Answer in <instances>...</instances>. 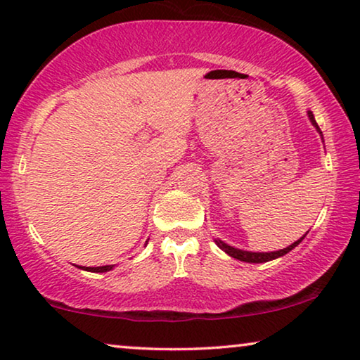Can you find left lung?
Returning <instances> with one entry per match:
<instances>
[{"mask_svg": "<svg viewBox=\"0 0 360 360\" xmlns=\"http://www.w3.org/2000/svg\"><path fill=\"white\" fill-rule=\"evenodd\" d=\"M307 116L310 122H312V126L317 129V132L320 134L321 141H323V134H321L320 127L317 124V121H315L314 117V112L312 111H307ZM309 233V231H307ZM307 233H305L302 238L297 239L296 243H292L291 245H288V248H284L281 250H275V252H250V250H243V249H238V248H233V245H229L226 243H223L221 239H214V243H217V245L219 249H221L223 252H226V254L229 257H233V259H238L240 262H245V264H264V262H270V260H275V259H280V257L286 255L288 252H291L294 248H297V245L302 243V239L307 236Z\"/></svg>", "mask_w": 360, "mask_h": 360, "instance_id": "8db88e82", "label": "left lung"}]
</instances>
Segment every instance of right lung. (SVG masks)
<instances>
[{"label": "right lung", "mask_w": 360, "mask_h": 360, "mask_svg": "<svg viewBox=\"0 0 360 360\" xmlns=\"http://www.w3.org/2000/svg\"><path fill=\"white\" fill-rule=\"evenodd\" d=\"M80 270H85V271H92V273H105V271H110L115 268V265H103V266H79Z\"/></svg>", "instance_id": "1"}]
</instances>
